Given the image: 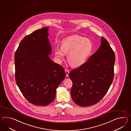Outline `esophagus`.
Here are the masks:
<instances>
[{
  "instance_id": "obj_1",
  "label": "esophagus",
  "mask_w": 131,
  "mask_h": 131,
  "mask_svg": "<svg viewBox=\"0 0 131 131\" xmlns=\"http://www.w3.org/2000/svg\"><path fill=\"white\" fill-rule=\"evenodd\" d=\"M65 73H66V77H68L69 76V71L68 70H65Z\"/></svg>"
}]
</instances>
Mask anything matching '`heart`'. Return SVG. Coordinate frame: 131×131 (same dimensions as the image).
<instances>
[{
    "instance_id": "b5f03b06",
    "label": "heart",
    "mask_w": 131,
    "mask_h": 131,
    "mask_svg": "<svg viewBox=\"0 0 131 131\" xmlns=\"http://www.w3.org/2000/svg\"><path fill=\"white\" fill-rule=\"evenodd\" d=\"M92 43L88 38L79 35L70 36L61 42V48L55 50V56L59 61L64 59L67 54V60L72 67H79L86 61L92 50Z\"/></svg>"
}]
</instances>
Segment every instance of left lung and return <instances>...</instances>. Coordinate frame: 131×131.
I'll use <instances>...</instances> for the list:
<instances>
[{"label":"left lung","mask_w":131,"mask_h":131,"mask_svg":"<svg viewBox=\"0 0 131 131\" xmlns=\"http://www.w3.org/2000/svg\"><path fill=\"white\" fill-rule=\"evenodd\" d=\"M115 52L108 41L101 38L97 51L83 65L70 71V93L77 105L89 106L99 102L107 92L114 77Z\"/></svg>","instance_id":"obj_1"}]
</instances>
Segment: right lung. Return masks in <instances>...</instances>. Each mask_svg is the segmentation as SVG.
I'll return each mask as SVG.
<instances>
[{"label": "right lung", "mask_w": 131, "mask_h": 131, "mask_svg": "<svg viewBox=\"0 0 131 131\" xmlns=\"http://www.w3.org/2000/svg\"><path fill=\"white\" fill-rule=\"evenodd\" d=\"M48 29L45 27L26 36L14 57L16 84L23 96L35 105L51 103L66 77L63 68L48 56L51 52Z\"/></svg>", "instance_id": "obj_1"}]
</instances>
